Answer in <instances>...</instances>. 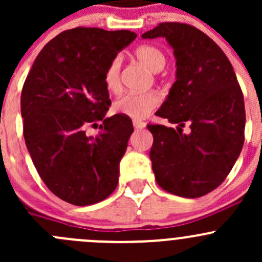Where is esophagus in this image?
<instances>
[{"label":"esophagus","instance_id":"obj_1","mask_svg":"<svg viewBox=\"0 0 262 262\" xmlns=\"http://www.w3.org/2000/svg\"><path fill=\"white\" fill-rule=\"evenodd\" d=\"M133 126L136 129H143L144 126H146V123H143V121H138V120H134L133 121Z\"/></svg>","mask_w":262,"mask_h":262}]
</instances>
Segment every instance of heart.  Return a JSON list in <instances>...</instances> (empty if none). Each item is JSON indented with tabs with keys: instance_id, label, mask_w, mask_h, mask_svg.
Here are the masks:
<instances>
[{
	"instance_id": "heart-1",
	"label": "heart",
	"mask_w": 262,
	"mask_h": 262,
	"mask_svg": "<svg viewBox=\"0 0 262 262\" xmlns=\"http://www.w3.org/2000/svg\"><path fill=\"white\" fill-rule=\"evenodd\" d=\"M134 54L142 64L146 66L148 70L153 72H158L166 64L165 54L155 46L143 44L136 49ZM120 57H115L105 68V87L113 94H118L120 91ZM160 95L155 91L138 92V94L130 92L116 100L113 107L118 114L125 115L133 120H143L160 105Z\"/></svg>"
}]
</instances>
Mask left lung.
<instances>
[{"mask_svg": "<svg viewBox=\"0 0 262 262\" xmlns=\"http://www.w3.org/2000/svg\"><path fill=\"white\" fill-rule=\"evenodd\" d=\"M163 36L176 58V82L156 114L178 130L148 124L156 181L182 198H200L219 186L245 142L244 94L223 50L207 34L184 23H161L142 35ZM187 125L189 135L182 133Z\"/></svg>", "mask_w": 262, "mask_h": 262, "instance_id": "1", "label": "left lung"}]
</instances>
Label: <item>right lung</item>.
I'll use <instances>...</instances> for the list:
<instances>
[{"mask_svg": "<svg viewBox=\"0 0 262 262\" xmlns=\"http://www.w3.org/2000/svg\"><path fill=\"white\" fill-rule=\"evenodd\" d=\"M137 38L129 30L70 29L47 43L21 92L24 138L34 166L59 199L84 207L115 190L119 162L133 133L132 119L105 118L112 105L104 72ZM103 120L92 137L89 126Z\"/></svg>", "mask_w": 262, "mask_h": 262, "instance_id": "1", "label": "right lung"}]
</instances>
